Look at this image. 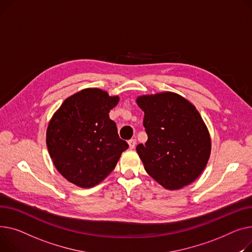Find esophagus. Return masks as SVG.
Here are the masks:
<instances>
[{
    "instance_id": "esophagus-1",
    "label": "esophagus",
    "mask_w": 252,
    "mask_h": 252,
    "mask_svg": "<svg viewBox=\"0 0 252 252\" xmlns=\"http://www.w3.org/2000/svg\"><path fill=\"white\" fill-rule=\"evenodd\" d=\"M128 144H129V149L130 150H133L135 147V145H136V139H134V138H132V139H130L129 141H128Z\"/></svg>"
}]
</instances>
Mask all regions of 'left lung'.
Wrapping results in <instances>:
<instances>
[{"label":"left lung","mask_w":252,"mask_h":252,"mask_svg":"<svg viewBox=\"0 0 252 252\" xmlns=\"http://www.w3.org/2000/svg\"><path fill=\"white\" fill-rule=\"evenodd\" d=\"M136 102L147 134L136 151L147 174L170 190L193 182L211 155L210 133L198 111L173 93L142 95Z\"/></svg>","instance_id":"obj_1"}]
</instances>
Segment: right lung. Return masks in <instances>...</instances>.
<instances>
[{"label": "right lung", "instance_id": "obj_1", "mask_svg": "<svg viewBox=\"0 0 252 252\" xmlns=\"http://www.w3.org/2000/svg\"><path fill=\"white\" fill-rule=\"evenodd\" d=\"M118 96L86 88L66 98L47 130V146L57 170L79 187L90 188L115 169L128 143L109 113Z\"/></svg>", "mask_w": 252, "mask_h": 252}]
</instances>
